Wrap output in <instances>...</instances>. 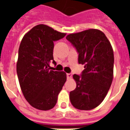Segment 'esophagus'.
I'll return each instance as SVG.
<instances>
[{
    "mask_svg": "<svg viewBox=\"0 0 130 130\" xmlns=\"http://www.w3.org/2000/svg\"><path fill=\"white\" fill-rule=\"evenodd\" d=\"M67 79H71L72 77V74L71 73H67Z\"/></svg>",
    "mask_w": 130,
    "mask_h": 130,
    "instance_id": "1",
    "label": "esophagus"
}]
</instances>
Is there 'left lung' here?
I'll return each instance as SVG.
<instances>
[{
    "label": "left lung",
    "instance_id": "1",
    "mask_svg": "<svg viewBox=\"0 0 130 130\" xmlns=\"http://www.w3.org/2000/svg\"><path fill=\"white\" fill-rule=\"evenodd\" d=\"M66 39L78 53V63L84 65L81 75H73L76 88L69 92L73 107L91 110L106 96L113 77L114 55L111 43L103 32L90 29L71 34Z\"/></svg>",
    "mask_w": 130,
    "mask_h": 130
}]
</instances>
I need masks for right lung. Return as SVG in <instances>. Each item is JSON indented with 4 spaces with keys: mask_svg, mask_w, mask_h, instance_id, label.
Here are the masks:
<instances>
[{
    "mask_svg": "<svg viewBox=\"0 0 130 130\" xmlns=\"http://www.w3.org/2000/svg\"><path fill=\"white\" fill-rule=\"evenodd\" d=\"M66 35L40 24L29 30L21 40L17 63L19 84L26 101L36 109H53L67 79L64 71L51 70L54 42Z\"/></svg>",
    "mask_w": 130,
    "mask_h": 130,
    "instance_id": "obj_1",
    "label": "right lung"
}]
</instances>
